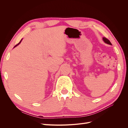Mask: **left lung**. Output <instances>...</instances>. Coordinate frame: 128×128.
<instances>
[{
    "mask_svg": "<svg viewBox=\"0 0 128 128\" xmlns=\"http://www.w3.org/2000/svg\"><path fill=\"white\" fill-rule=\"evenodd\" d=\"M103 40L106 42V43H107V44H110V45H112V44H111V42H110L108 40L107 38H106V37H103Z\"/></svg>",
    "mask_w": 128,
    "mask_h": 128,
    "instance_id": "obj_1",
    "label": "left lung"
}]
</instances>
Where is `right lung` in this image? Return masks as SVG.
Wrapping results in <instances>:
<instances>
[{
  "mask_svg": "<svg viewBox=\"0 0 128 128\" xmlns=\"http://www.w3.org/2000/svg\"><path fill=\"white\" fill-rule=\"evenodd\" d=\"M21 42V41H20V42H18V44H16V45H15V46H14V48H15V46H17V45H18V44H20V42Z\"/></svg>",
  "mask_w": 128,
  "mask_h": 128,
  "instance_id": "obj_1",
  "label": "right lung"
}]
</instances>
